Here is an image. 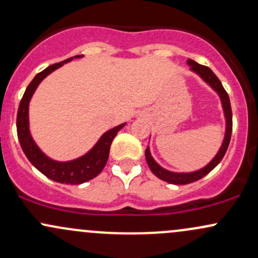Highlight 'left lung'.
Returning a JSON list of instances; mask_svg holds the SVG:
<instances>
[{"label": "left lung", "instance_id": "1", "mask_svg": "<svg viewBox=\"0 0 258 258\" xmlns=\"http://www.w3.org/2000/svg\"><path fill=\"white\" fill-rule=\"evenodd\" d=\"M187 64L189 66V70L192 72L197 73L206 83L209 84L212 87V89L216 90L217 94L219 95L220 101H222L223 111H224L225 116V136L224 140H223L220 149L218 151L216 157L213 158L205 168L200 169V170L192 171V172H174L169 171L166 169H164L163 166H160L154 159H153L151 151H149V147H147L146 149V159L148 163L149 169H151L153 174L157 177H159L160 180L166 181L169 183H174V185H186V183L195 182V181L202 179L203 176L211 172L214 168L220 163L223 159V157L225 155L226 149H228L229 143H230V137H231V131H233V112H231V106H230V100H229L228 93L225 92L224 87H223L222 82L218 79V77L213 73L209 67L203 66V64L197 63L196 61L188 58Z\"/></svg>", "mask_w": 258, "mask_h": 258}]
</instances>
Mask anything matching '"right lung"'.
I'll return each instance as SVG.
<instances>
[{"instance_id":"obj_1","label":"right lung","mask_w":258,"mask_h":258,"mask_svg":"<svg viewBox=\"0 0 258 258\" xmlns=\"http://www.w3.org/2000/svg\"><path fill=\"white\" fill-rule=\"evenodd\" d=\"M79 57H83V56L77 55L75 57H70L67 60L58 62V63H53L47 69L41 71L40 73H38L25 89L23 98L19 104L18 114H17V135H18L22 149H23L24 154L27 155L30 163L49 179L56 181V182L70 183V185H79V183L87 182V181L94 179L95 176L100 174L104 166L106 165L107 159H109L110 146H111L112 140L117 135V132L126 124L121 123L106 131L87 154L70 161H56L50 159L34 142L29 131V101L34 92L41 83L42 79L49 76L51 72L57 70L58 67L63 66V63L72 61L73 58Z\"/></svg>"}]
</instances>
